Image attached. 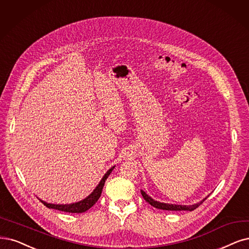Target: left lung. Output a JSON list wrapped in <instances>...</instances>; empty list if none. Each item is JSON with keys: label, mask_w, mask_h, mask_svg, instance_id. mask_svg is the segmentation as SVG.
<instances>
[{"label": "left lung", "mask_w": 249, "mask_h": 249, "mask_svg": "<svg viewBox=\"0 0 249 249\" xmlns=\"http://www.w3.org/2000/svg\"><path fill=\"white\" fill-rule=\"evenodd\" d=\"M142 195L143 199H144L146 202H148L149 204H151L152 206H154V207H156V208L163 209V210H176V211H178V210H189V211H193L194 209H196L198 206H200L202 203H203V202H204V201L207 199V197H208V196H207L206 198H204L202 201L198 202V203H196V204H193V205H177V204L162 203V202L155 201V200L152 199L149 195H146V193L143 192L142 190Z\"/></svg>", "instance_id": "obj_1"}]
</instances>
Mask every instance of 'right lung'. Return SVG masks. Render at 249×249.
I'll return each mask as SVG.
<instances>
[{"label":"right lung","mask_w":249,"mask_h":249,"mask_svg":"<svg viewBox=\"0 0 249 249\" xmlns=\"http://www.w3.org/2000/svg\"><path fill=\"white\" fill-rule=\"evenodd\" d=\"M115 168L112 167L109 168L107 173L104 176V178H101V180L99 181V183L97 185V187L93 190V192L91 193V194L86 197L85 199H83L79 202H76V203H71V204H52V203H47V202H45L43 200L40 199V201L42 203L48 208H52V209H57L60 211H64V213H85L89 208H91L93 206L97 200L99 199L100 195H101V192H103L104 186H105V182L107 180V178H108V176L110 173H112V170Z\"/></svg>","instance_id":"1"}]
</instances>
